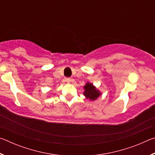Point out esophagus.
<instances>
[{
  "label": "esophagus",
  "instance_id": "obj_1",
  "mask_svg": "<svg viewBox=\"0 0 155 155\" xmlns=\"http://www.w3.org/2000/svg\"><path fill=\"white\" fill-rule=\"evenodd\" d=\"M65 81H66L68 83H70V82H71V78H65Z\"/></svg>",
  "mask_w": 155,
  "mask_h": 155
}]
</instances>
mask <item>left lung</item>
I'll return each mask as SVG.
<instances>
[{"instance_id":"obj_1","label":"left lung","mask_w":155,"mask_h":155,"mask_svg":"<svg viewBox=\"0 0 155 155\" xmlns=\"http://www.w3.org/2000/svg\"><path fill=\"white\" fill-rule=\"evenodd\" d=\"M83 88L85 90L83 92L84 96L86 98L90 99V101H95L100 96L102 95L101 91L91 83L87 82Z\"/></svg>"}]
</instances>
